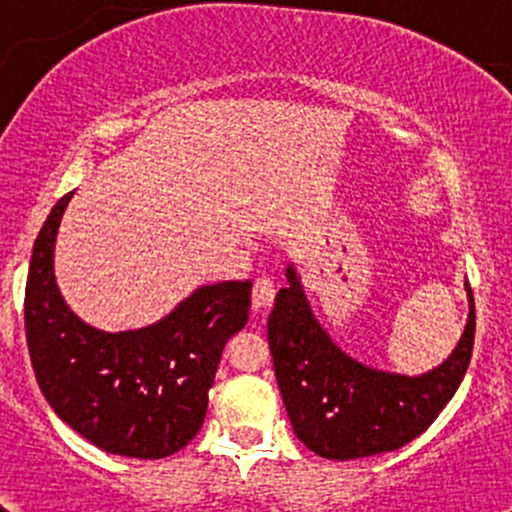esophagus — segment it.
I'll list each match as a JSON object with an SVG mask.
<instances>
[{
    "mask_svg": "<svg viewBox=\"0 0 512 512\" xmlns=\"http://www.w3.org/2000/svg\"><path fill=\"white\" fill-rule=\"evenodd\" d=\"M274 301V286L269 279H257L255 284H252V310L255 313H262V310H267L269 305Z\"/></svg>",
    "mask_w": 512,
    "mask_h": 512,
    "instance_id": "esophagus-1",
    "label": "esophagus"
}]
</instances>
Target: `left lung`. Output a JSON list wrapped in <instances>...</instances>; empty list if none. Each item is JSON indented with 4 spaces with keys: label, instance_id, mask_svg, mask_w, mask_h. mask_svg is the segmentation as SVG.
<instances>
[{
    "label": "left lung",
    "instance_id": "1",
    "mask_svg": "<svg viewBox=\"0 0 512 512\" xmlns=\"http://www.w3.org/2000/svg\"><path fill=\"white\" fill-rule=\"evenodd\" d=\"M452 354L421 375L356 361L320 325L296 264L267 320L276 385L298 440L327 460H358L407 445L426 431L467 373L474 346V298Z\"/></svg>",
    "mask_w": 512,
    "mask_h": 512
}]
</instances>
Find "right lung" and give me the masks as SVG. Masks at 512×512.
Returning <instances> with one entry per match:
<instances>
[{"instance_id": "1", "label": "right lung", "mask_w": 512, "mask_h": 512, "mask_svg": "<svg viewBox=\"0 0 512 512\" xmlns=\"http://www.w3.org/2000/svg\"><path fill=\"white\" fill-rule=\"evenodd\" d=\"M74 192L50 211L26 281V339L55 414L110 455L161 460L204 424L221 351L250 313V281L199 286L166 317L105 332L69 308L55 279V243Z\"/></svg>"}]
</instances>
